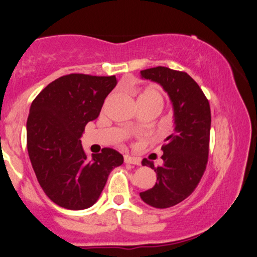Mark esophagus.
<instances>
[{"instance_id": "1", "label": "esophagus", "mask_w": 257, "mask_h": 257, "mask_svg": "<svg viewBox=\"0 0 257 257\" xmlns=\"http://www.w3.org/2000/svg\"><path fill=\"white\" fill-rule=\"evenodd\" d=\"M124 162H125V163H128V164H135V166H139V164L141 163L140 158L132 157V156H129V155L124 156Z\"/></svg>"}]
</instances>
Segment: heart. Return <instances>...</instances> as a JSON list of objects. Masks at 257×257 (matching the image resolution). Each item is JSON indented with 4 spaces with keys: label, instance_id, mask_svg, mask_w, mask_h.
Masks as SVG:
<instances>
[{
    "label": "heart",
    "instance_id": "b5f03b06",
    "mask_svg": "<svg viewBox=\"0 0 257 257\" xmlns=\"http://www.w3.org/2000/svg\"><path fill=\"white\" fill-rule=\"evenodd\" d=\"M139 104L140 102H150V101H158L163 102V98H162V94L159 93L155 88H146L140 93L138 98Z\"/></svg>",
    "mask_w": 257,
    "mask_h": 257
}]
</instances>
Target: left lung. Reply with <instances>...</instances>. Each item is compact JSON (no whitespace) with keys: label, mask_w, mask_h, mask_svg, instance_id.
I'll list each match as a JSON object with an SVG mask.
<instances>
[{"label":"left lung","mask_w":257,"mask_h":257,"mask_svg":"<svg viewBox=\"0 0 257 257\" xmlns=\"http://www.w3.org/2000/svg\"><path fill=\"white\" fill-rule=\"evenodd\" d=\"M140 73L144 78L161 84L174 106L175 129L162 146L163 166L155 167L151 161L143 159V166L155 169L157 182L150 190L140 192L141 199L153 208L166 209L191 196L205 172L210 105L197 82L184 71L157 66Z\"/></svg>","instance_id":"obj_1"}]
</instances>
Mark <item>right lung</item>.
<instances>
[{
    "instance_id": "obj_1",
    "label": "right lung",
    "mask_w": 257,
    "mask_h": 257,
    "mask_svg": "<svg viewBox=\"0 0 257 257\" xmlns=\"http://www.w3.org/2000/svg\"><path fill=\"white\" fill-rule=\"evenodd\" d=\"M116 84L114 76L70 73L49 83L32 101L26 123L29 156L44 193L59 206L89 208L111 170L123 163V156L110 147L88 158L79 140Z\"/></svg>"
}]
</instances>
